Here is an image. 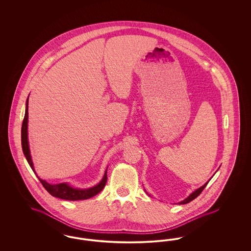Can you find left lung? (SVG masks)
<instances>
[{
	"label": "left lung",
	"mask_w": 251,
	"mask_h": 251,
	"mask_svg": "<svg viewBox=\"0 0 251 251\" xmlns=\"http://www.w3.org/2000/svg\"><path fill=\"white\" fill-rule=\"evenodd\" d=\"M210 179L205 183V184H203L202 186H201L200 188H198L197 190H195V191L193 192L192 194H190L186 199H184L183 201H181L180 202H179V204H186V203L190 202V201H192L193 200H195L197 197H199L200 195H201V193L203 191V189L206 187V185L208 184V182L210 181ZM148 194V193H147ZM150 196V195H149Z\"/></svg>",
	"instance_id": "left-lung-1"
}]
</instances>
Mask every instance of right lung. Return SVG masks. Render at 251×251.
Instances as JSON below:
<instances>
[{
    "label": "right lung",
    "mask_w": 251,
    "mask_h": 251,
    "mask_svg": "<svg viewBox=\"0 0 251 251\" xmlns=\"http://www.w3.org/2000/svg\"><path fill=\"white\" fill-rule=\"evenodd\" d=\"M28 101H29V96L26 100V106H25V115H24V122H23V127H22V146H23V151L24 154L26 157V160L28 164L30 165L33 171L36 173L35 168H34V164L32 161V157L30 153V149H29V142H28ZM37 176V175H36ZM44 188L52 196L58 199L66 200V201H84L90 199L92 197L99 194L100 192L103 189V187L106 184L107 181V169L105 170V173L103 175L102 179L96 184L95 186L87 188V189H81V188H75L72 185H70L67 182H62V183H57V184H50L47 182L44 179H40L37 176Z\"/></svg>",
    "instance_id": "right-lung-1"
}]
</instances>
